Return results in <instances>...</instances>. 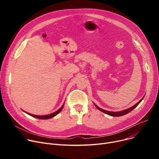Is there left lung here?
Returning <instances> with one entry per match:
<instances>
[{"label":"left lung","mask_w":159,"mask_h":159,"mask_svg":"<svg viewBox=\"0 0 159 159\" xmlns=\"http://www.w3.org/2000/svg\"><path fill=\"white\" fill-rule=\"evenodd\" d=\"M144 98V97H143ZM143 98H142L140 101H139L136 104H135L134 106H132V107H129V108H128V109H127V110H124V111H119V112H113V111H106V110H102V109H101V108H100V107H98L97 106H96L95 104V106H96V107L97 108L98 110H99L100 111H101L102 112H103V113H106V114H107V115H111V116H122V115H126V114H128V113H129L130 111H131L133 110H134L135 108L140 104V102L143 101Z\"/></svg>","instance_id":"left-lung-1"}]
</instances>
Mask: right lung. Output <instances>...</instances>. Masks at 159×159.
<instances>
[{"mask_svg":"<svg viewBox=\"0 0 159 159\" xmlns=\"http://www.w3.org/2000/svg\"><path fill=\"white\" fill-rule=\"evenodd\" d=\"M64 107V104L62 106V107L60 108V109H58L57 111L53 113H51L49 115H33V114H30V113H27L28 115L33 116V117L35 118H37V119H51L52 117H53V116H55V115H57L58 113H59L62 110V108ZM26 112V111H25Z\"/></svg>","mask_w":159,"mask_h":159,"instance_id":"add662e5","label":"right lung"}]
</instances>
